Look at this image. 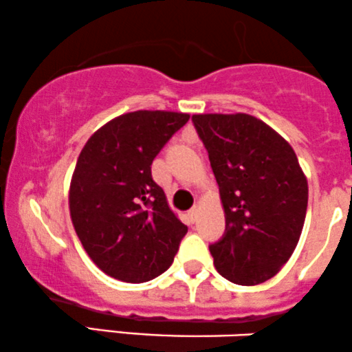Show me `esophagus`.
Returning a JSON list of instances; mask_svg holds the SVG:
<instances>
[{
    "mask_svg": "<svg viewBox=\"0 0 352 352\" xmlns=\"http://www.w3.org/2000/svg\"><path fill=\"white\" fill-rule=\"evenodd\" d=\"M197 216H199V206H194V208L189 210V217H191V221H197Z\"/></svg>",
    "mask_w": 352,
    "mask_h": 352,
    "instance_id": "1",
    "label": "esophagus"
}]
</instances>
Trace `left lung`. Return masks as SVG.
I'll return each mask as SVG.
<instances>
[{
	"label": "left lung",
	"mask_w": 352,
	"mask_h": 352,
	"mask_svg": "<svg viewBox=\"0 0 352 352\" xmlns=\"http://www.w3.org/2000/svg\"><path fill=\"white\" fill-rule=\"evenodd\" d=\"M226 212L210 243L217 272L237 285L270 280L292 257L308 206V183L287 140L247 113L192 115Z\"/></svg>",
	"instance_id": "8db88e82"
}]
</instances>
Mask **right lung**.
I'll return each mask as SVG.
<instances>
[{
    "instance_id": "add662e5",
    "label": "right lung",
    "mask_w": 352,
    "mask_h": 352,
    "mask_svg": "<svg viewBox=\"0 0 352 352\" xmlns=\"http://www.w3.org/2000/svg\"><path fill=\"white\" fill-rule=\"evenodd\" d=\"M188 120V113L163 110L120 115L98 128L78 155L70 217L89 257L113 278H156L188 232L151 176L153 160Z\"/></svg>"
}]
</instances>
